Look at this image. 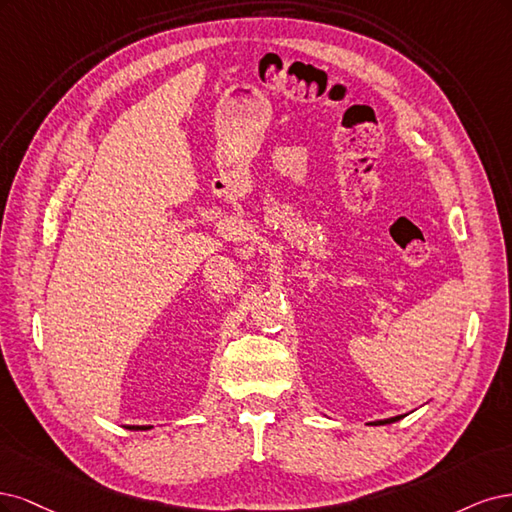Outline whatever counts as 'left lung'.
<instances>
[{
    "mask_svg": "<svg viewBox=\"0 0 512 512\" xmlns=\"http://www.w3.org/2000/svg\"><path fill=\"white\" fill-rule=\"evenodd\" d=\"M398 419H402V417H391V419H385V421H378V425H387V423H393V421H398Z\"/></svg>",
    "mask_w": 512,
    "mask_h": 512,
    "instance_id": "8db88e82",
    "label": "left lung"
}]
</instances>
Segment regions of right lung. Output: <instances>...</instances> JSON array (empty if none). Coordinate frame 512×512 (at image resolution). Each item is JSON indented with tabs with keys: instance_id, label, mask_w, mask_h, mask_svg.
Returning a JSON list of instances; mask_svg holds the SVG:
<instances>
[{
	"instance_id": "right-lung-1",
	"label": "right lung",
	"mask_w": 512,
	"mask_h": 512,
	"mask_svg": "<svg viewBox=\"0 0 512 512\" xmlns=\"http://www.w3.org/2000/svg\"><path fill=\"white\" fill-rule=\"evenodd\" d=\"M131 430H148V427H144V425H140V427H131Z\"/></svg>"
}]
</instances>
